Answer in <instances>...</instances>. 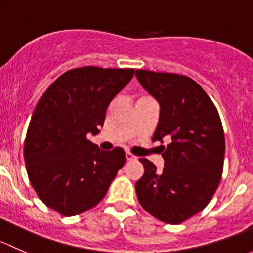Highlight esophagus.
Returning a JSON list of instances; mask_svg holds the SVG:
<instances>
[{
	"instance_id": "esophagus-1",
	"label": "esophagus",
	"mask_w": 253,
	"mask_h": 253,
	"mask_svg": "<svg viewBox=\"0 0 253 253\" xmlns=\"http://www.w3.org/2000/svg\"><path fill=\"white\" fill-rule=\"evenodd\" d=\"M126 161H134V160H136V157H135L134 155H131V153H130V152H126Z\"/></svg>"
}]
</instances>
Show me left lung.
Masks as SVG:
<instances>
[{"label": "left lung", "instance_id": "obj_1", "mask_svg": "<svg viewBox=\"0 0 253 253\" xmlns=\"http://www.w3.org/2000/svg\"><path fill=\"white\" fill-rule=\"evenodd\" d=\"M135 75L160 103L152 140H170L163 146V170L140 158L145 173L135 184L137 199L161 222L183 223L210 204L220 183L225 152L220 117L191 78L142 69Z\"/></svg>", "mask_w": 253, "mask_h": 253}]
</instances>
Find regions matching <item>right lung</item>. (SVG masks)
<instances>
[{
	"label": "right lung",
	"instance_id": "1",
	"mask_svg": "<svg viewBox=\"0 0 253 253\" xmlns=\"http://www.w3.org/2000/svg\"><path fill=\"white\" fill-rule=\"evenodd\" d=\"M134 69L84 67L57 78L34 109L24 141L28 176L39 199L66 217L95 207L126 163L121 147L87 140L103 126L111 101Z\"/></svg>",
	"mask_w": 253,
	"mask_h": 253
}]
</instances>
